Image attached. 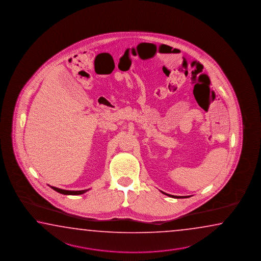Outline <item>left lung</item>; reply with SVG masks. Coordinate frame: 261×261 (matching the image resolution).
Wrapping results in <instances>:
<instances>
[{
    "label": "left lung",
    "instance_id": "obj_1",
    "mask_svg": "<svg viewBox=\"0 0 261 261\" xmlns=\"http://www.w3.org/2000/svg\"><path fill=\"white\" fill-rule=\"evenodd\" d=\"M162 193H163V192H162ZM163 194H166V195H168V196H170V197H173V198H187V197H190V196H175V195L166 194V193H163Z\"/></svg>",
    "mask_w": 261,
    "mask_h": 261
}]
</instances>
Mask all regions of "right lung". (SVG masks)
I'll return each instance as SVG.
<instances>
[{
    "label": "right lung",
    "mask_w": 261,
    "mask_h": 261,
    "mask_svg": "<svg viewBox=\"0 0 261 261\" xmlns=\"http://www.w3.org/2000/svg\"><path fill=\"white\" fill-rule=\"evenodd\" d=\"M50 187H51V189L57 191V193H60V194H67V195H79V194H84V193H86L87 191L90 190H82V191H67V190L59 189V188L54 187V186H50Z\"/></svg>",
    "instance_id": "add662e5"
}]
</instances>
